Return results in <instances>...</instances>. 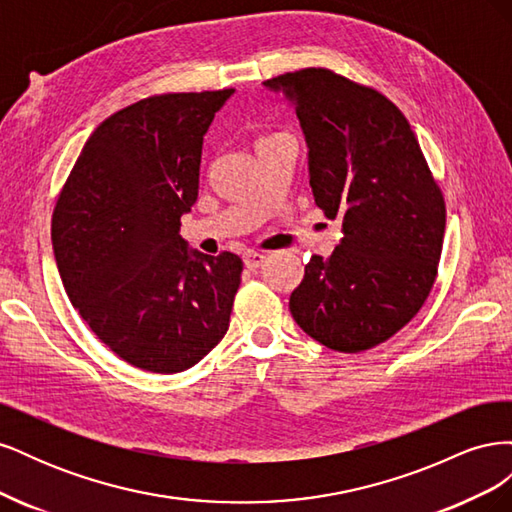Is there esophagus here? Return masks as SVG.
<instances>
[{
  "mask_svg": "<svg viewBox=\"0 0 512 512\" xmlns=\"http://www.w3.org/2000/svg\"><path fill=\"white\" fill-rule=\"evenodd\" d=\"M265 260H267V256L260 254V252H245L243 254V262H245L247 269H258V267H262V262H265Z\"/></svg>",
  "mask_w": 512,
  "mask_h": 512,
  "instance_id": "obj_1",
  "label": "esophagus"
}]
</instances>
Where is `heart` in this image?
Instances as JSON below:
<instances>
[{
	"mask_svg": "<svg viewBox=\"0 0 512 512\" xmlns=\"http://www.w3.org/2000/svg\"><path fill=\"white\" fill-rule=\"evenodd\" d=\"M271 136H277V134H271ZM271 136H265V138H271ZM260 141H262V138H260Z\"/></svg>",
	"mask_w": 512,
	"mask_h": 512,
	"instance_id": "heart-1",
	"label": "heart"
}]
</instances>
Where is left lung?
<instances>
[{"label": "left lung", "mask_w": 512, "mask_h": 512, "mask_svg": "<svg viewBox=\"0 0 512 512\" xmlns=\"http://www.w3.org/2000/svg\"><path fill=\"white\" fill-rule=\"evenodd\" d=\"M284 91L309 147V185L344 237L312 256L290 314L316 342L363 352L418 314L438 275L446 207L404 113L327 68L265 81Z\"/></svg>", "instance_id": "8db88e82"}]
</instances>
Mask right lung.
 I'll return each instance as SVG.
<instances>
[{
    "mask_svg": "<svg viewBox=\"0 0 512 512\" xmlns=\"http://www.w3.org/2000/svg\"><path fill=\"white\" fill-rule=\"evenodd\" d=\"M232 94L151 96L104 119L53 211L70 303L119 359L153 374L194 367L230 324L241 258L188 250L179 228L198 198L203 138Z\"/></svg>",
    "mask_w": 512,
    "mask_h": 512,
    "instance_id": "obj_1",
    "label": "right lung"
}]
</instances>
